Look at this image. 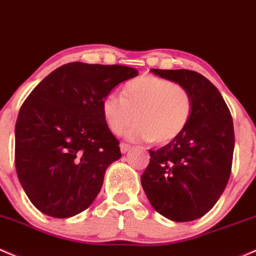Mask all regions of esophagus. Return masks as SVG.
<instances>
[{"instance_id":"1","label":"esophagus","mask_w":256,"mask_h":256,"mask_svg":"<svg viewBox=\"0 0 256 256\" xmlns=\"http://www.w3.org/2000/svg\"><path fill=\"white\" fill-rule=\"evenodd\" d=\"M130 148H131V146L130 144H120V150H121V153H124V154H125L126 152H128V150H130Z\"/></svg>"}]
</instances>
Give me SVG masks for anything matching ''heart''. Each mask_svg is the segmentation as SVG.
<instances>
[{
    "label": "heart",
    "instance_id": "obj_1",
    "mask_svg": "<svg viewBox=\"0 0 256 256\" xmlns=\"http://www.w3.org/2000/svg\"><path fill=\"white\" fill-rule=\"evenodd\" d=\"M102 114L109 130L126 134L131 141L166 144L184 132L192 115V99L182 86L154 76H141L126 83L122 96L110 93L102 100Z\"/></svg>",
    "mask_w": 256,
    "mask_h": 256
}]
</instances>
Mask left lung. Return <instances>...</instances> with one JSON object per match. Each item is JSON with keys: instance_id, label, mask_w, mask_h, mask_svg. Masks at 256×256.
I'll use <instances>...</instances> for the list:
<instances>
[{"instance_id": "1", "label": "left lung", "mask_w": 256, "mask_h": 256, "mask_svg": "<svg viewBox=\"0 0 256 256\" xmlns=\"http://www.w3.org/2000/svg\"><path fill=\"white\" fill-rule=\"evenodd\" d=\"M157 76L184 87L192 115L184 132L160 150H150L141 184L153 208L174 222L206 214L227 186L234 150V128L220 90L190 70H156Z\"/></svg>"}]
</instances>
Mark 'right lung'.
<instances>
[{
  "label": "right lung",
  "mask_w": 256,
  "mask_h": 256,
  "mask_svg": "<svg viewBox=\"0 0 256 256\" xmlns=\"http://www.w3.org/2000/svg\"><path fill=\"white\" fill-rule=\"evenodd\" d=\"M137 74L121 64L70 62L29 94L16 122V169L40 212L68 218L92 205L106 168L121 157L102 100Z\"/></svg>",
  "instance_id": "1"
}]
</instances>
